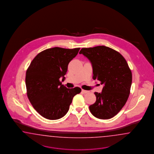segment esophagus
Masks as SVG:
<instances>
[{"label": "esophagus", "mask_w": 154, "mask_h": 154, "mask_svg": "<svg viewBox=\"0 0 154 154\" xmlns=\"http://www.w3.org/2000/svg\"><path fill=\"white\" fill-rule=\"evenodd\" d=\"M82 92H83V93L85 94L89 93V92H90L89 91H88V90H84V89H82Z\"/></svg>", "instance_id": "obj_1"}]
</instances>
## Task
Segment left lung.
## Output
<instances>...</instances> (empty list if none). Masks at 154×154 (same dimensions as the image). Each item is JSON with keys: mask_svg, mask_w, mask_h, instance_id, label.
<instances>
[{"mask_svg": "<svg viewBox=\"0 0 154 154\" xmlns=\"http://www.w3.org/2000/svg\"><path fill=\"white\" fill-rule=\"evenodd\" d=\"M91 61L93 79L104 85L102 92H95L97 100L89 106L92 115L100 119L116 115L125 104L131 92L132 73L121 54L104 46L82 48L79 51Z\"/></svg>", "mask_w": 154, "mask_h": 154, "instance_id": "left-lung-1", "label": "left lung"}]
</instances>
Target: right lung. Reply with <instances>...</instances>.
<instances>
[{
	"label": "right lung",
	"instance_id": "1",
	"mask_svg": "<svg viewBox=\"0 0 154 154\" xmlns=\"http://www.w3.org/2000/svg\"><path fill=\"white\" fill-rule=\"evenodd\" d=\"M80 48L55 47L39 52L29 66L25 77L26 94L33 108L42 116L57 120L68 111L73 98L81 91L79 87L68 89L61 84L68 66Z\"/></svg>",
	"mask_w": 154,
	"mask_h": 154
}]
</instances>
